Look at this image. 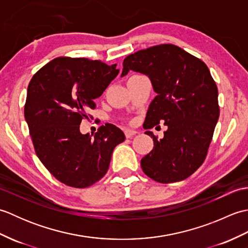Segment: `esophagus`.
Returning <instances> with one entry per match:
<instances>
[{
	"instance_id": "34e87169",
	"label": "esophagus",
	"mask_w": 248,
	"mask_h": 248,
	"mask_svg": "<svg viewBox=\"0 0 248 248\" xmlns=\"http://www.w3.org/2000/svg\"><path fill=\"white\" fill-rule=\"evenodd\" d=\"M124 134H125V138H127V139H131V138H133L134 135L138 134V132H136L135 130L125 129V130H124Z\"/></svg>"
}]
</instances>
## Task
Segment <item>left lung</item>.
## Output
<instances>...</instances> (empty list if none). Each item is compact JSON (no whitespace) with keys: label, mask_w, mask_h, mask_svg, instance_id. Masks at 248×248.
<instances>
[{"label":"left lung","mask_w":248,"mask_h":248,"mask_svg":"<svg viewBox=\"0 0 248 248\" xmlns=\"http://www.w3.org/2000/svg\"><path fill=\"white\" fill-rule=\"evenodd\" d=\"M130 70L148 77L156 93L143 125L155 147L140 160L141 170L160 183L184 180L203 163L219 117L218 92L209 68L166 44L125 57L121 77ZM160 122L168 130L157 140L149 129Z\"/></svg>","instance_id":"8db88e82"}]
</instances>
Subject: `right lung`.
I'll use <instances>...</instances> for the list:
<instances>
[{
    "label": "right lung",
    "mask_w": 248,
    "mask_h": 248,
    "mask_svg": "<svg viewBox=\"0 0 248 248\" xmlns=\"http://www.w3.org/2000/svg\"><path fill=\"white\" fill-rule=\"evenodd\" d=\"M119 70L101 61L57 57L37 71L29 84L24 117L38 159L68 186H93L107 173L113 150L125 136L107 124L94 135L80 124L96 108Z\"/></svg>",
    "instance_id": "add662e5"
}]
</instances>
